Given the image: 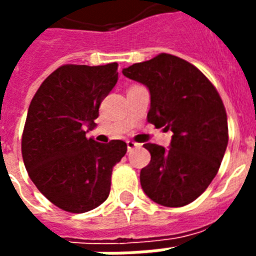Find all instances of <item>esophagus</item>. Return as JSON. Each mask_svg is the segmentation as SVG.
<instances>
[{
    "label": "esophagus",
    "mask_w": 256,
    "mask_h": 256,
    "mask_svg": "<svg viewBox=\"0 0 256 256\" xmlns=\"http://www.w3.org/2000/svg\"><path fill=\"white\" fill-rule=\"evenodd\" d=\"M126 144H128V152H132V150H134V148H140V144H136V142H134V140H128Z\"/></svg>",
    "instance_id": "34e87169"
}]
</instances>
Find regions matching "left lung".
Returning <instances> with one entry per match:
<instances>
[{
  "label": "left lung",
  "mask_w": 256,
  "mask_h": 256,
  "mask_svg": "<svg viewBox=\"0 0 256 256\" xmlns=\"http://www.w3.org/2000/svg\"><path fill=\"white\" fill-rule=\"evenodd\" d=\"M122 73L148 88V122L172 132L170 148L144 144L152 160L140 170V186L158 204L186 206L208 187L226 152L228 128L220 96L200 70L171 54Z\"/></svg>",
  "instance_id": "8db88e82"
}]
</instances>
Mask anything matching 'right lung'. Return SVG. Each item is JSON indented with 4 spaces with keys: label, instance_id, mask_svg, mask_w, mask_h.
<instances>
[{
    "label": "right lung",
    "instance_id": "obj_1",
    "mask_svg": "<svg viewBox=\"0 0 256 256\" xmlns=\"http://www.w3.org/2000/svg\"><path fill=\"white\" fill-rule=\"evenodd\" d=\"M116 70V62L64 65L30 102L21 142L24 164L38 190L68 212H86L108 199L112 168L128 152L124 140L100 144L86 136L118 81Z\"/></svg>",
    "mask_w": 256,
    "mask_h": 256
}]
</instances>
